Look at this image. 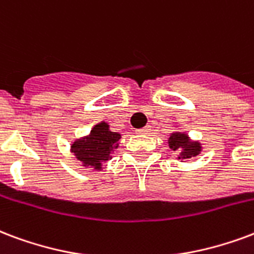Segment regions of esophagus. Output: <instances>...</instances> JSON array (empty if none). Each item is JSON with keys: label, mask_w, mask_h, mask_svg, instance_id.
<instances>
[{"label": "esophagus", "mask_w": 254, "mask_h": 254, "mask_svg": "<svg viewBox=\"0 0 254 254\" xmlns=\"http://www.w3.org/2000/svg\"><path fill=\"white\" fill-rule=\"evenodd\" d=\"M151 129H149V127H142V129H138L137 130V133L138 134H148V132H149Z\"/></svg>", "instance_id": "1"}]
</instances>
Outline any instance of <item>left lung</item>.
Instances as JSON below:
<instances>
[{
	"instance_id": "obj_1",
	"label": "left lung",
	"mask_w": 254,
	"mask_h": 254,
	"mask_svg": "<svg viewBox=\"0 0 254 254\" xmlns=\"http://www.w3.org/2000/svg\"><path fill=\"white\" fill-rule=\"evenodd\" d=\"M167 142H168V146H170L172 151L178 152L176 159L180 161L189 160L191 157L198 156L199 153L202 152V149H203V146H202L200 141H198V140H192V138L189 136V133L187 132L175 130V132L170 133V137H168Z\"/></svg>"
}]
</instances>
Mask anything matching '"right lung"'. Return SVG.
<instances>
[{
	"label": "right lung",
	"mask_w": 254,
	"mask_h": 254,
	"mask_svg": "<svg viewBox=\"0 0 254 254\" xmlns=\"http://www.w3.org/2000/svg\"><path fill=\"white\" fill-rule=\"evenodd\" d=\"M121 133L112 132L106 121L98 122L89 134L79 137L69 144V152L82 163L84 168L102 171L103 164L112 159L113 152L120 146Z\"/></svg>",
	"instance_id": "obj_1"
}]
</instances>
